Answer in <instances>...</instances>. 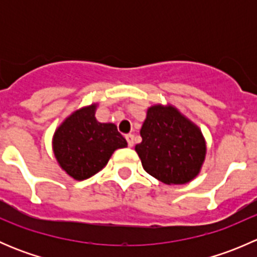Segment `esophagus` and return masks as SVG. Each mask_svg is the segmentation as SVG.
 Here are the masks:
<instances>
[{"instance_id": "1", "label": "esophagus", "mask_w": 257, "mask_h": 257, "mask_svg": "<svg viewBox=\"0 0 257 257\" xmlns=\"http://www.w3.org/2000/svg\"><path fill=\"white\" fill-rule=\"evenodd\" d=\"M126 142H128V145L129 147H133L134 145V136L133 134H128V136L125 137Z\"/></svg>"}]
</instances>
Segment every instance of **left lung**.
<instances>
[{"instance_id":"1","label":"left lung","mask_w":257,"mask_h":257,"mask_svg":"<svg viewBox=\"0 0 257 257\" xmlns=\"http://www.w3.org/2000/svg\"><path fill=\"white\" fill-rule=\"evenodd\" d=\"M141 137L136 152L148 174L168 185H181L198 177L206 157L205 138L177 107L168 103L148 108Z\"/></svg>"}]
</instances>
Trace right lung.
<instances>
[{"instance_id":"right-lung-1","label":"right lung","mask_w":257,"mask_h":257,"mask_svg":"<svg viewBox=\"0 0 257 257\" xmlns=\"http://www.w3.org/2000/svg\"><path fill=\"white\" fill-rule=\"evenodd\" d=\"M98 103L69 114L52 138L54 158L67 175L85 180L103 169L116 149L128 143L113 123H100L95 118Z\"/></svg>"}]
</instances>
